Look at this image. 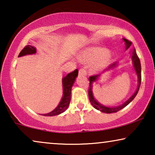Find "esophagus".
<instances>
[{
	"label": "esophagus",
	"mask_w": 155,
	"mask_h": 155,
	"mask_svg": "<svg viewBox=\"0 0 155 155\" xmlns=\"http://www.w3.org/2000/svg\"><path fill=\"white\" fill-rule=\"evenodd\" d=\"M79 75L82 76H86L87 75V71L84 68H80L79 70Z\"/></svg>",
	"instance_id": "esophagus-1"
}]
</instances>
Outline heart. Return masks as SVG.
Wrapping results in <instances>:
<instances>
[{
	"label": "heart",
	"mask_w": 155,
	"mask_h": 155,
	"mask_svg": "<svg viewBox=\"0 0 155 155\" xmlns=\"http://www.w3.org/2000/svg\"><path fill=\"white\" fill-rule=\"evenodd\" d=\"M110 58L109 54L107 53L106 48L101 47H93L86 50L85 51L80 55V60L82 62L85 63H93L98 60L94 65V68L95 71L100 70Z\"/></svg>",
	"instance_id": "obj_1"
}]
</instances>
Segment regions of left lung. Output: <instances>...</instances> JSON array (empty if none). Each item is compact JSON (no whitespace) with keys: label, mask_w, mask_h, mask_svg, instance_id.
<instances>
[{"label":"left lung","mask_w":155,"mask_h":155,"mask_svg":"<svg viewBox=\"0 0 155 155\" xmlns=\"http://www.w3.org/2000/svg\"><path fill=\"white\" fill-rule=\"evenodd\" d=\"M123 40H124V41L125 42V44H126V50H127L129 47H130L132 43H131V41H128V40H127L126 39H124V38H123ZM131 54H132V55H131V58H132L133 65V68H134L135 73H136V75L137 76V79H138L137 80V83H138V84H137L136 91L133 93V94L128 99V100L125 101V102L124 104H122L117 106V107H107V106L101 104L97 101V99L94 98V95H93V92H92V84L98 80L101 75L90 76V78H89V80H90V88H89V92H88L89 99H90V101L91 104H92V105L93 106V107L95 108L96 109L99 110L100 111L106 114L116 113V112L120 111V109H124V107H126V106L129 104H130L131 101L134 99L135 97H136L141 84V65H140V59L136 54L135 48H133L132 51H131ZM116 66H117V63H114L111 65H109V67L107 69H106V71H109L110 69H113Z\"/></svg>","instance_id":"left-lung-1"}]
</instances>
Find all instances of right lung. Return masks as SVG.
Returning a JSON list of instances; mask_svg holds the SVG:
<instances>
[{
  "mask_svg": "<svg viewBox=\"0 0 155 155\" xmlns=\"http://www.w3.org/2000/svg\"><path fill=\"white\" fill-rule=\"evenodd\" d=\"M37 53V49L35 47L27 45L21 51L18 57H21L26 55H31L35 54ZM78 75V70L76 69L75 71L68 74L65 77L63 78L62 83H63V97L58 105L56 107V109L53 110L52 111L48 114H42L45 116H54L58 114H61L64 112L68 108L69 104L71 102V89L73 87L74 82L75 81L76 78Z\"/></svg>",
  "mask_w": 155,
  "mask_h": 155,
  "instance_id": "right-lung-1",
  "label": "right lung"
}]
</instances>
